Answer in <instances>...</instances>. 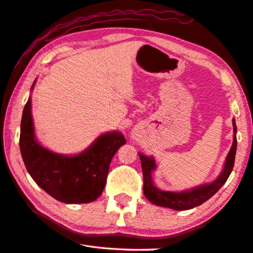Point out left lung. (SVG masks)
Wrapping results in <instances>:
<instances>
[{
	"mask_svg": "<svg viewBox=\"0 0 253 253\" xmlns=\"http://www.w3.org/2000/svg\"><path fill=\"white\" fill-rule=\"evenodd\" d=\"M233 142L230 151L224 162V168L220 176L211 183H207L204 186H199L195 189L182 191V192H172V191H164L158 189L154 185L151 172L156 169V164L153 157H147V156L139 153V158L141 162L142 176H144V194L147 199L151 204L156 206L167 207L173 210H188L192 209L197 206L206 203L210 199L220 188H221L227 179L230 176L232 171L233 165H235V157L237 150V126L236 122L233 119Z\"/></svg>",
	"mask_w": 253,
	"mask_h": 253,
	"instance_id": "1",
	"label": "left lung"
}]
</instances>
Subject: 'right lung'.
Here are the masks:
<instances>
[{"instance_id":"1","label":"right lung","mask_w":253,"mask_h":253,"mask_svg":"<svg viewBox=\"0 0 253 253\" xmlns=\"http://www.w3.org/2000/svg\"><path fill=\"white\" fill-rule=\"evenodd\" d=\"M34 84L35 82L31 89ZM124 144H126L124 135L113 131L100 135L79 155L55 154L35 139L31 98L25 104L20 135L23 162L33 180L61 203L87 204L97 199L106 185L114 155Z\"/></svg>"}]
</instances>
